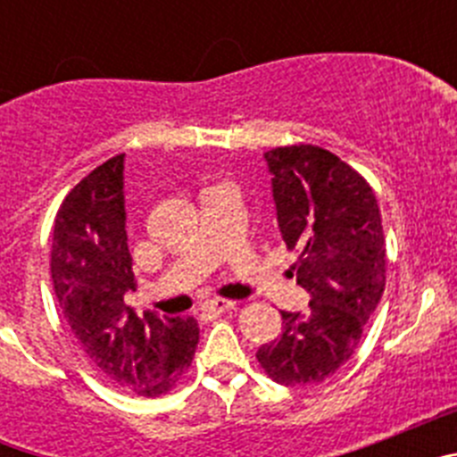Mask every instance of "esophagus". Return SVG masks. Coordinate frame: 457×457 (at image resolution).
<instances>
[{"label":"esophagus","instance_id":"obj_1","mask_svg":"<svg viewBox=\"0 0 457 457\" xmlns=\"http://www.w3.org/2000/svg\"><path fill=\"white\" fill-rule=\"evenodd\" d=\"M233 306H236V302H231V300H221V297H217V300L205 302L204 309H205V311H212V313H224V311L233 309Z\"/></svg>","mask_w":457,"mask_h":457}]
</instances>
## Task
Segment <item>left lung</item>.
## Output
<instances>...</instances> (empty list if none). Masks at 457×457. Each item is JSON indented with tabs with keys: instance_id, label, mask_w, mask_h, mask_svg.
Here are the masks:
<instances>
[{
	"instance_id": "8db88e82",
	"label": "left lung",
	"mask_w": 457,
	"mask_h": 457,
	"mask_svg": "<svg viewBox=\"0 0 457 457\" xmlns=\"http://www.w3.org/2000/svg\"><path fill=\"white\" fill-rule=\"evenodd\" d=\"M265 162L281 237L300 253L293 270L311 302L304 316L281 311V337L256 359L278 385H318L353 357L385 293L382 215L364 176L325 148L278 146Z\"/></svg>"
}]
</instances>
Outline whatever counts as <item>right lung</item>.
Here are the masks:
<instances>
[{
  "instance_id": "right-lung-1",
  "label": "right lung",
  "mask_w": 457,
  "mask_h": 457,
  "mask_svg": "<svg viewBox=\"0 0 457 457\" xmlns=\"http://www.w3.org/2000/svg\"><path fill=\"white\" fill-rule=\"evenodd\" d=\"M123 160L112 157L66 194L52 231L50 270L71 332L96 369L125 391L162 395L192 366L194 318H139L123 295L137 288L125 233Z\"/></svg>"
}]
</instances>
